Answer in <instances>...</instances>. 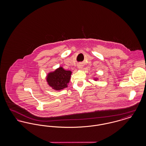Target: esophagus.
<instances>
[{
	"mask_svg": "<svg viewBox=\"0 0 146 146\" xmlns=\"http://www.w3.org/2000/svg\"><path fill=\"white\" fill-rule=\"evenodd\" d=\"M78 68H80V69H81V68H82V67L81 65H79V66H78Z\"/></svg>",
	"mask_w": 146,
	"mask_h": 146,
	"instance_id": "obj_1",
	"label": "esophagus"
}]
</instances>
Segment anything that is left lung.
<instances>
[{
    "label": "left lung",
    "mask_w": 146,
    "mask_h": 146,
    "mask_svg": "<svg viewBox=\"0 0 146 146\" xmlns=\"http://www.w3.org/2000/svg\"><path fill=\"white\" fill-rule=\"evenodd\" d=\"M95 79V80H97V79Z\"/></svg>",
    "instance_id": "8db88e82"
}]
</instances>
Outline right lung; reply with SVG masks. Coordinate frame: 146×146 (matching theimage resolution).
<instances>
[{
  "instance_id": "1",
  "label": "right lung",
  "mask_w": 146,
  "mask_h": 146,
  "mask_svg": "<svg viewBox=\"0 0 146 146\" xmlns=\"http://www.w3.org/2000/svg\"><path fill=\"white\" fill-rule=\"evenodd\" d=\"M71 74V71L66 70L62 67H60L54 72L49 73L46 78V81L49 86L53 89L61 90L67 87Z\"/></svg>"
}]
</instances>
